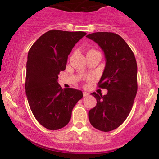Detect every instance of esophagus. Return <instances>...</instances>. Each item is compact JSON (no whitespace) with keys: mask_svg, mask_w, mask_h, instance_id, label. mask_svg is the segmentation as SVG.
I'll return each mask as SVG.
<instances>
[{"mask_svg":"<svg viewBox=\"0 0 159 159\" xmlns=\"http://www.w3.org/2000/svg\"><path fill=\"white\" fill-rule=\"evenodd\" d=\"M88 95H89V93H87V92H83V96H84V97L88 96Z\"/></svg>","mask_w":159,"mask_h":159,"instance_id":"esophagus-1","label":"esophagus"}]
</instances>
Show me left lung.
Masks as SVG:
<instances>
[{
  "mask_svg": "<svg viewBox=\"0 0 159 159\" xmlns=\"http://www.w3.org/2000/svg\"><path fill=\"white\" fill-rule=\"evenodd\" d=\"M86 37L96 43L105 54L106 66L98 84L108 90L104 95L91 93L97 103L89 111V120L97 129L109 132L119 127L131 111L138 91L136 59L119 34L99 32Z\"/></svg>",
  "mask_w": 159,
  "mask_h": 159,
  "instance_id": "1",
  "label": "left lung"
}]
</instances>
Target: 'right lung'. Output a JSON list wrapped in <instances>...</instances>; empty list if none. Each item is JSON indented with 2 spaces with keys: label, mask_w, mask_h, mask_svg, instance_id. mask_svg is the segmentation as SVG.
Instances as JSON below:
<instances>
[{
  "label": "right lung",
  "mask_w": 159,
  "mask_h": 159,
  "mask_svg": "<svg viewBox=\"0 0 159 159\" xmlns=\"http://www.w3.org/2000/svg\"><path fill=\"white\" fill-rule=\"evenodd\" d=\"M84 32L50 30L30 48L27 56L25 90L28 103L39 123L57 130L70 121L74 106L83 95L74 88L62 89L60 71L66 69L68 56Z\"/></svg>",
  "instance_id": "right-lung-1"
}]
</instances>
